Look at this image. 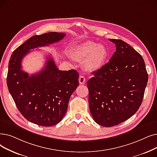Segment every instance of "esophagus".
I'll return each mask as SVG.
<instances>
[{
  "label": "esophagus",
  "instance_id": "esophagus-1",
  "mask_svg": "<svg viewBox=\"0 0 157 157\" xmlns=\"http://www.w3.org/2000/svg\"><path fill=\"white\" fill-rule=\"evenodd\" d=\"M86 79L83 76H80L79 78V83L80 85H83L85 83Z\"/></svg>",
  "mask_w": 157,
  "mask_h": 157
}]
</instances>
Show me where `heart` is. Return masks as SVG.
Segmentation results:
<instances>
[{"instance_id":"1","label":"heart","mask_w":157,"mask_h":157,"mask_svg":"<svg viewBox=\"0 0 157 157\" xmlns=\"http://www.w3.org/2000/svg\"><path fill=\"white\" fill-rule=\"evenodd\" d=\"M107 54L104 45L88 41L75 47L71 53V56L77 62L84 61L85 69L88 72H94L103 67Z\"/></svg>"}]
</instances>
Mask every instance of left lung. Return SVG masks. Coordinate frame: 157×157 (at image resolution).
Segmentation results:
<instances>
[{"mask_svg":"<svg viewBox=\"0 0 157 157\" xmlns=\"http://www.w3.org/2000/svg\"><path fill=\"white\" fill-rule=\"evenodd\" d=\"M109 40L115 44L116 51L87 81L92 116L105 127L117 125L137 112L148 80L140 54L124 41Z\"/></svg>","mask_w":157,"mask_h":157,"instance_id":"left-lung-1","label":"left lung"}]
</instances>
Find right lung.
Segmentation results:
<instances>
[{"instance_id":"1","label":"right lung","mask_w":157,"mask_h":157,"mask_svg":"<svg viewBox=\"0 0 157 157\" xmlns=\"http://www.w3.org/2000/svg\"><path fill=\"white\" fill-rule=\"evenodd\" d=\"M65 36L56 32L33 36L13 51L10 59L9 92L21 114L37 125L51 126L63 119L71 95L79 85V74L74 69L59 71L49 56L44 69L30 76L22 69V60L31 49L58 42Z\"/></svg>"}]
</instances>
